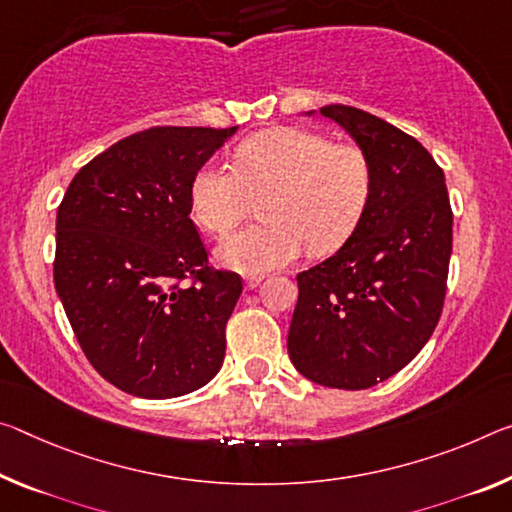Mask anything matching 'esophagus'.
<instances>
[{"label": "esophagus", "instance_id": "obj_1", "mask_svg": "<svg viewBox=\"0 0 512 512\" xmlns=\"http://www.w3.org/2000/svg\"><path fill=\"white\" fill-rule=\"evenodd\" d=\"M264 280V275H246V280H243V287L246 289H255L259 287V282Z\"/></svg>", "mask_w": 512, "mask_h": 512}]
</instances>
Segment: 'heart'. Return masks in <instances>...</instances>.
I'll return each mask as SVG.
<instances>
[{
  "instance_id": "b5f03b06",
  "label": "heart",
  "mask_w": 512,
  "mask_h": 512,
  "mask_svg": "<svg viewBox=\"0 0 512 512\" xmlns=\"http://www.w3.org/2000/svg\"><path fill=\"white\" fill-rule=\"evenodd\" d=\"M371 161L360 145L275 127L243 141L234 168L202 166L191 182V212L212 234H227L262 200L264 223L243 227L216 250L225 269L262 275L294 262L307 246L328 255L351 237L369 205Z\"/></svg>"
}]
</instances>
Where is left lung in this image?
Returning a JSON list of instances; mask_svg holds the SVG:
<instances>
[{
	"label": "left lung",
	"instance_id": "1",
	"mask_svg": "<svg viewBox=\"0 0 512 512\" xmlns=\"http://www.w3.org/2000/svg\"><path fill=\"white\" fill-rule=\"evenodd\" d=\"M319 113L367 152L373 186L344 246L296 275L287 348L312 383L367 389L415 358L440 321L453 212L442 168L417 139L344 104Z\"/></svg>",
	"mask_w": 512,
	"mask_h": 512
}]
</instances>
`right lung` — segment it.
Masks as SVG:
<instances>
[{"label": "right lung", "instance_id": "obj_1", "mask_svg": "<svg viewBox=\"0 0 512 512\" xmlns=\"http://www.w3.org/2000/svg\"><path fill=\"white\" fill-rule=\"evenodd\" d=\"M237 127H150L72 177L56 212L54 285L111 385L173 399L212 380L241 278L209 266L191 182Z\"/></svg>", "mask_w": 512, "mask_h": 512}]
</instances>
